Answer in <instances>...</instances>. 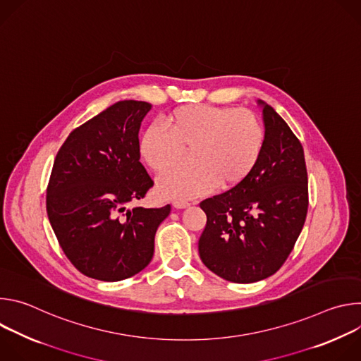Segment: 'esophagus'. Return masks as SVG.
I'll return each mask as SVG.
<instances>
[{
  "mask_svg": "<svg viewBox=\"0 0 361 361\" xmlns=\"http://www.w3.org/2000/svg\"><path fill=\"white\" fill-rule=\"evenodd\" d=\"M173 205H174V209H185V207H188L190 202L184 201V200H174Z\"/></svg>",
  "mask_w": 361,
  "mask_h": 361,
  "instance_id": "1",
  "label": "esophagus"
}]
</instances>
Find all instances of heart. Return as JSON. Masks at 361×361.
Returning <instances> with one entry per match:
<instances>
[{
  "mask_svg": "<svg viewBox=\"0 0 361 361\" xmlns=\"http://www.w3.org/2000/svg\"><path fill=\"white\" fill-rule=\"evenodd\" d=\"M166 130L151 126L138 142L140 157L154 173L176 165L189 149V162L159 178L163 197L185 200L214 187L228 190L244 181L260 159L264 131L247 109L185 104L163 118Z\"/></svg>",
  "mask_w": 361,
  "mask_h": 361,
  "instance_id": "obj_1",
  "label": "heart"
}]
</instances>
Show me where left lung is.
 <instances>
[{"label":"left lung","mask_w":361,"mask_h":361,"mask_svg":"<svg viewBox=\"0 0 361 361\" xmlns=\"http://www.w3.org/2000/svg\"><path fill=\"white\" fill-rule=\"evenodd\" d=\"M260 104L266 134L259 161L238 185L200 202L207 216L200 259L231 283H255L280 270L308 209L302 145L271 106Z\"/></svg>","instance_id":"8db88e82"}]
</instances>
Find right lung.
Returning a JSON list of instances; mask_svg holds the SVG:
<instances>
[{
	"mask_svg": "<svg viewBox=\"0 0 361 361\" xmlns=\"http://www.w3.org/2000/svg\"><path fill=\"white\" fill-rule=\"evenodd\" d=\"M149 110L145 101H118L74 128L57 152L47 214L67 259L87 277L120 281L145 269L171 212L170 204L127 210L154 185L138 151Z\"/></svg>",
	"mask_w": 361,
	"mask_h": 361,
	"instance_id": "right-lung-1",
	"label": "right lung"
}]
</instances>
